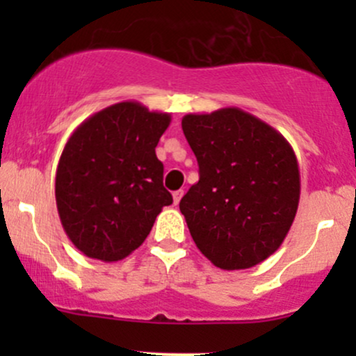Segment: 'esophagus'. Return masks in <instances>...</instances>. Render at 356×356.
<instances>
[{"instance_id": "34e87169", "label": "esophagus", "mask_w": 356, "mask_h": 356, "mask_svg": "<svg viewBox=\"0 0 356 356\" xmlns=\"http://www.w3.org/2000/svg\"><path fill=\"white\" fill-rule=\"evenodd\" d=\"M182 195H184V191H182V189H181V191H175V192H172V197H174V204H175V206H177V204L181 202Z\"/></svg>"}]
</instances>
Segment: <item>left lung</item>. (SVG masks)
Listing matches in <instances>:
<instances>
[{
	"label": "left lung",
	"instance_id": "1",
	"mask_svg": "<svg viewBox=\"0 0 356 356\" xmlns=\"http://www.w3.org/2000/svg\"><path fill=\"white\" fill-rule=\"evenodd\" d=\"M182 130L199 164V182L179 204L195 246L226 271L263 263L283 244L298 211L293 147L236 107L184 115Z\"/></svg>",
	"mask_w": 356,
	"mask_h": 356
}]
</instances>
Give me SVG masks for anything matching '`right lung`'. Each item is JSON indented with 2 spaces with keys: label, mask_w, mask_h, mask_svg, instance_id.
Segmentation results:
<instances>
[{
  "label": "right lung",
  "mask_w": 356,
  "mask_h": 356,
  "mask_svg": "<svg viewBox=\"0 0 356 356\" xmlns=\"http://www.w3.org/2000/svg\"><path fill=\"white\" fill-rule=\"evenodd\" d=\"M169 124L170 113L120 102L73 130L56 167L55 197L61 226L85 256L124 259L172 204L155 155Z\"/></svg>",
  "instance_id": "1"
}]
</instances>
